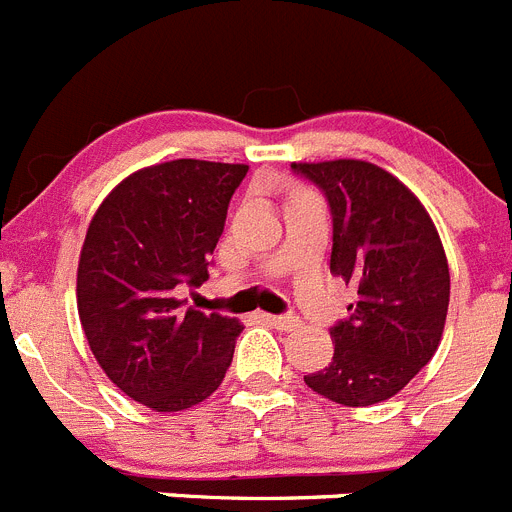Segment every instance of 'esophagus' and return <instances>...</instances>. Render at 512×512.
<instances>
[{
	"label": "esophagus",
	"mask_w": 512,
	"mask_h": 512,
	"mask_svg": "<svg viewBox=\"0 0 512 512\" xmlns=\"http://www.w3.org/2000/svg\"><path fill=\"white\" fill-rule=\"evenodd\" d=\"M264 320L277 330H297L302 325V320L295 315H264Z\"/></svg>",
	"instance_id": "obj_1"
}]
</instances>
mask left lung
<instances>
[{
	"label": "left lung",
	"mask_w": 512,
	"mask_h": 512,
	"mask_svg": "<svg viewBox=\"0 0 512 512\" xmlns=\"http://www.w3.org/2000/svg\"><path fill=\"white\" fill-rule=\"evenodd\" d=\"M333 215L330 271L359 287L333 325V359L307 374L312 392L346 408L390 400L436 354L449 312V264L423 202L390 171L336 158L292 164Z\"/></svg>",
	"instance_id": "1"
}]
</instances>
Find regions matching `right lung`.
<instances>
[{
    "label": "right lung",
    "instance_id": "add662e5",
    "mask_svg": "<svg viewBox=\"0 0 512 512\" xmlns=\"http://www.w3.org/2000/svg\"><path fill=\"white\" fill-rule=\"evenodd\" d=\"M246 164L176 158L112 189L89 223L76 305L94 359L135 402L176 413L220 387L243 325L179 300L200 287Z\"/></svg>",
    "mask_w": 512,
    "mask_h": 512
}]
</instances>
